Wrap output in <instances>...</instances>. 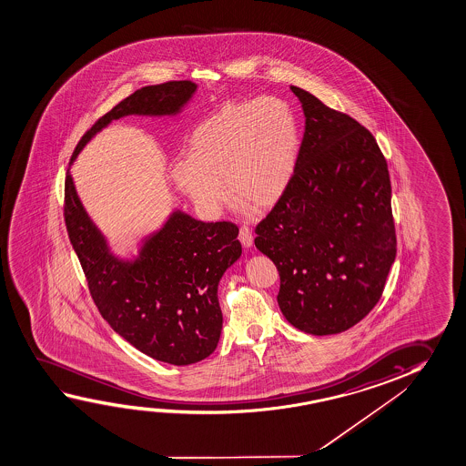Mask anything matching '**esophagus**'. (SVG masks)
Segmentation results:
<instances>
[{"instance_id":"34e87169","label":"esophagus","mask_w":466,"mask_h":466,"mask_svg":"<svg viewBox=\"0 0 466 466\" xmlns=\"http://www.w3.org/2000/svg\"><path fill=\"white\" fill-rule=\"evenodd\" d=\"M239 241L243 244L246 249H249L252 244H254V237H252L251 229L248 228V227H241L239 229Z\"/></svg>"}]
</instances>
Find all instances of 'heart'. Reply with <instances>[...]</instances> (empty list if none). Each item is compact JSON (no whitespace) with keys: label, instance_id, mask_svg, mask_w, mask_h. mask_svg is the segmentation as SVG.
<instances>
[{"label":"heart","instance_id":"b5f03b06","mask_svg":"<svg viewBox=\"0 0 466 466\" xmlns=\"http://www.w3.org/2000/svg\"><path fill=\"white\" fill-rule=\"evenodd\" d=\"M299 146V123L285 100L231 102L192 131L171 177L208 217L227 202L222 186L239 208L267 210L291 185Z\"/></svg>","mask_w":466,"mask_h":466}]
</instances>
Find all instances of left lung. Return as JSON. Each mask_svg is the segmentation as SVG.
<instances>
[{"label":"left lung","mask_w":466,"mask_h":466,"mask_svg":"<svg viewBox=\"0 0 466 466\" xmlns=\"http://www.w3.org/2000/svg\"><path fill=\"white\" fill-rule=\"evenodd\" d=\"M303 106L295 177L256 228L280 274L277 301L310 335L348 330L370 314L397 256L387 162L356 119L291 86Z\"/></svg>","instance_id":"8db88e82"}]
</instances>
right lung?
<instances>
[{
	"mask_svg": "<svg viewBox=\"0 0 466 466\" xmlns=\"http://www.w3.org/2000/svg\"><path fill=\"white\" fill-rule=\"evenodd\" d=\"M198 92L191 81L136 90L84 134L65 183L67 235L102 318L129 345L157 361L187 366L214 353L222 335L218 283L241 258L237 225L200 222L173 208L165 222L121 256L76 191L71 165L92 137L125 116L175 118Z\"/></svg>",
	"mask_w": 466,
	"mask_h": 466,
	"instance_id": "add662e5",
	"label": "right lung"
}]
</instances>
